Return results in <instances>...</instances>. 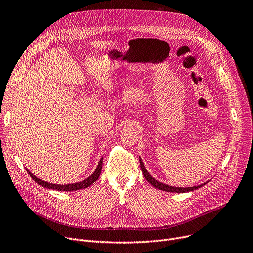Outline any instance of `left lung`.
<instances>
[{"label":"left lung","instance_id":"1","mask_svg":"<svg viewBox=\"0 0 253 253\" xmlns=\"http://www.w3.org/2000/svg\"><path fill=\"white\" fill-rule=\"evenodd\" d=\"M139 162H140V168H141V171H142V174L144 176V178L148 180V182H150L154 188L160 190V191H164V192H170V193H187V192H192V191H195L199 188L203 187L204 184H206L207 182H204L200 185H196V187H188V188H178V187H172V185H169V184H166V183H163V182H160L156 180L150 173L148 172V170L145 169V166L141 160V158L139 157Z\"/></svg>","mask_w":253,"mask_h":253}]
</instances>
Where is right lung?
Segmentation results:
<instances>
[{
    "label": "right lung",
    "instance_id": "1",
    "mask_svg": "<svg viewBox=\"0 0 253 253\" xmlns=\"http://www.w3.org/2000/svg\"><path fill=\"white\" fill-rule=\"evenodd\" d=\"M102 159L101 158L99 162H98V165L95 169V171L93 172V173L87 177L86 179L82 180V181H79V182H75V183H68V184H57V183H50V182H47L45 180H42L38 178L37 176H35L32 172L28 169L25 168L26 171H28V173L31 175V177L40 185H42L43 188H46V189H49V190H56V191H61V192H72V191H77V190H82V189H86L88 187H90V185L95 182L98 177L100 176V173H101V169H102Z\"/></svg>",
    "mask_w": 253,
    "mask_h": 253
}]
</instances>
